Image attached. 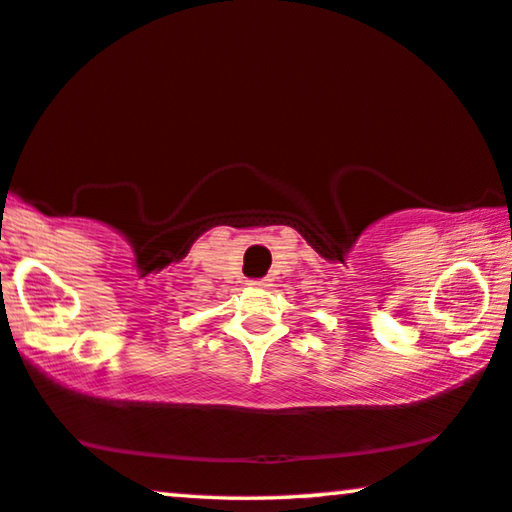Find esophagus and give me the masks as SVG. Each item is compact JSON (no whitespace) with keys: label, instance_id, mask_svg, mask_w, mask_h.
<instances>
[{"label":"esophagus","instance_id":"esophagus-1","mask_svg":"<svg viewBox=\"0 0 512 512\" xmlns=\"http://www.w3.org/2000/svg\"><path fill=\"white\" fill-rule=\"evenodd\" d=\"M249 286H254V288H268V286H270V279H251Z\"/></svg>","mask_w":512,"mask_h":512}]
</instances>
